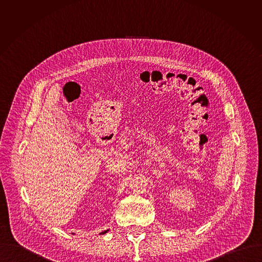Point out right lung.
I'll use <instances>...</instances> for the list:
<instances>
[{
	"instance_id": "obj_1",
	"label": "right lung",
	"mask_w": 262,
	"mask_h": 262,
	"mask_svg": "<svg viewBox=\"0 0 262 262\" xmlns=\"http://www.w3.org/2000/svg\"><path fill=\"white\" fill-rule=\"evenodd\" d=\"M108 232V230H106V231H104V232H102L101 234H105V233H107Z\"/></svg>"
}]
</instances>
